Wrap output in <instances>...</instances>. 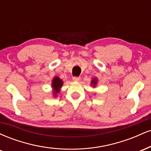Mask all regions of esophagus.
<instances>
[{"label":"esophagus","mask_w":151,"mask_h":151,"mask_svg":"<svg viewBox=\"0 0 151 151\" xmlns=\"http://www.w3.org/2000/svg\"><path fill=\"white\" fill-rule=\"evenodd\" d=\"M73 80L74 81H79L80 80V77H73Z\"/></svg>","instance_id":"obj_1"}]
</instances>
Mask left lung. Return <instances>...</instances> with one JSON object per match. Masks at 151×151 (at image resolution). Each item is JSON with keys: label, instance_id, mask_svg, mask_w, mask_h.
I'll return each mask as SVG.
<instances>
[{"label": "left lung", "instance_id": "left-lung-1", "mask_svg": "<svg viewBox=\"0 0 151 151\" xmlns=\"http://www.w3.org/2000/svg\"><path fill=\"white\" fill-rule=\"evenodd\" d=\"M97 82H98V79H96V78H93V79H91V85L92 86L93 88L96 87V84H97Z\"/></svg>", "mask_w": 151, "mask_h": 151}]
</instances>
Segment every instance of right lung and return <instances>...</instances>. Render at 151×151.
I'll use <instances>...</instances> for the list:
<instances>
[{
  "mask_svg": "<svg viewBox=\"0 0 151 151\" xmlns=\"http://www.w3.org/2000/svg\"><path fill=\"white\" fill-rule=\"evenodd\" d=\"M63 81L58 77H54L52 80V96L54 97L58 96V93L60 92V90L62 85H63Z\"/></svg>",
  "mask_w": 151,
  "mask_h": 151,
  "instance_id": "obj_1",
  "label": "right lung"
}]
</instances>
